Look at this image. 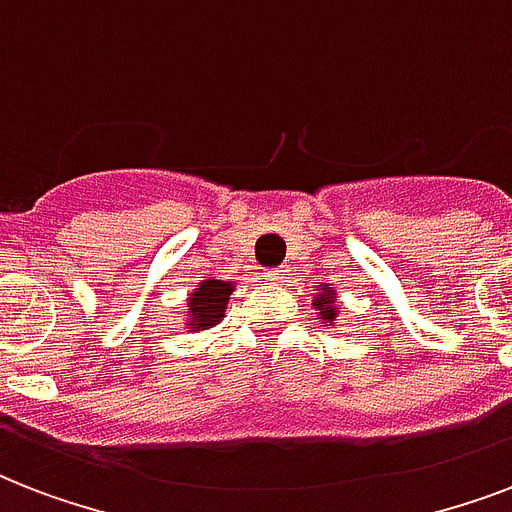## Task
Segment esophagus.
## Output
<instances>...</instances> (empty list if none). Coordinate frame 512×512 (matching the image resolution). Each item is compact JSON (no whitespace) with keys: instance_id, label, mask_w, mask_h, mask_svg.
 Listing matches in <instances>:
<instances>
[{"instance_id":"34e87169","label":"esophagus","mask_w":512,"mask_h":512,"mask_svg":"<svg viewBox=\"0 0 512 512\" xmlns=\"http://www.w3.org/2000/svg\"><path fill=\"white\" fill-rule=\"evenodd\" d=\"M289 279V271L287 268H271L268 271V281H273V284H281V281Z\"/></svg>"}]
</instances>
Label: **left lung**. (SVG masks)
<instances>
[{
    "label": "left lung",
    "instance_id": "obj_1",
    "mask_svg": "<svg viewBox=\"0 0 512 512\" xmlns=\"http://www.w3.org/2000/svg\"><path fill=\"white\" fill-rule=\"evenodd\" d=\"M313 311L319 316V321L327 329H332L337 324V316H340V305H337V289L332 284H319L313 289Z\"/></svg>",
    "mask_w": 512,
    "mask_h": 512
}]
</instances>
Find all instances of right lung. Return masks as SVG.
I'll list each match as a JSON object with an SVG mask.
<instances>
[{
  "label": "right lung",
  "mask_w": 512,
  "mask_h": 512,
  "mask_svg": "<svg viewBox=\"0 0 512 512\" xmlns=\"http://www.w3.org/2000/svg\"><path fill=\"white\" fill-rule=\"evenodd\" d=\"M233 289H236L233 281L215 279V276L199 281V287L193 289L185 303V332H204V329L217 327L225 319V308H228Z\"/></svg>",
  "instance_id": "right-lung-1"
}]
</instances>
